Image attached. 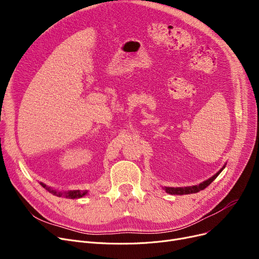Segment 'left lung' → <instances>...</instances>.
<instances>
[{"mask_svg": "<svg viewBox=\"0 0 259 259\" xmlns=\"http://www.w3.org/2000/svg\"><path fill=\"white\" fill-rule=\"evenodd\" d=\"M226 166H224L219 172H217L216 174H214L212 178H210L209 180L205 181L200 183L199 185H196V186H190V187H178V188H172V187H165L164 190L169 193V194H172V195H184V194H191V193H197L199 192L200 190H203L206 189L216 178L217 176L220 175V173L224 170Z\"/></svg>", "mask_w": 259, "mask_h": 259, "instance_id": "1", "label": "left lung"}]
</instances>
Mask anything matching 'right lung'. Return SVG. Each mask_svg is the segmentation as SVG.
I'll list each match as a JSON object with an SVG mask.
<instances>
[{
  "instance_id": "add662e5",
  "label": "right lung",
  "mask_w": 259,
  "mask_h": 259,
  "mask_svg": "<svg viewBox=\"0 0 259 259\" xmlns=\"http://www.w3.org/2000/svg\"><path fill=\"white\" fill-rule=\"evenodd\" d=\"M40 184V186H42L43 188H45L47 191H49L50 193H52L53 195H57V196H59V197H61V196H64V197H66V198H80V197H83V196H85L87 193H88V191H79V190H70V191H66V192H58V191H56V190H53V189H51L50 187H47L45 184H43V183H39Z\"/></svg>"
}]
</instances>
